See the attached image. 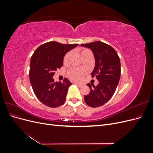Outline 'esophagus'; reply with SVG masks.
I'll return each instance as SVG.
<instances>
[{"instance_id": "1", "label": "esophagus", "mask_w": 153, "mask_h": 153, "mask_svg": "<svg viewBox=\"0 0 153 153\" xmlns=\"http://www.w3.org/2000/svg\"><path fill=\"white\" fill-rule=\"evenodd\" d=\"M74 84H76V85H78V87H82V86H83V84H80V83H78V82H74Z\"/></svg>"}]
</instances>
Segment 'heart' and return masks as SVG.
Returning <instances> with one entry per match:
<instances>
[{"instance_id": "1", "label": "heart", "mask_w": 153, "mask_h": 153, "mask_svg": "<svg viewBox=\"0 0 153 153\" xmlns=\"http://www.w3.org/2000/svg\"><path fill=\"white\" fill-rule=\"evenodd\" d=\"M91 52L88 49H83L81 51V55L82 56H84L86 54L91 53ZM71 55V52H68V53H66V55H64V59H63V62L64 64H68L69 59H70V57ZM85 73V71L83 70V69H77V68H71L69 69L68 71V75L69 77L71 78L73 80H80L81 78L83 77Z\"/></svg>"}]
</instances>
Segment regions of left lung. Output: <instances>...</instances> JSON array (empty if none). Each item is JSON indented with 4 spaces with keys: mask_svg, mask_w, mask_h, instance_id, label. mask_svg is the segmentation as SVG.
<instances>
[{
    "mask_svg": "<svg viewBox=\"0 0 153 153\" xmlns=\"http://www.w3.org/2000/svg\"><path fill=\"white\" fill-rule=\"evenodd\" d=\"M91 48L95 57V67L91 76H96L99 84L96 87L87 84L90 89L89 94L84 98L87 105L98 107L105 104L113 96L121 76V62L119 55L111 46L101 41L82 44Z\"/></svg>",
    "mask_w": 153,
    "mask_h": 153,
    "instance_id": "obj_1",
    "label": "left lung"
}]
</instances>
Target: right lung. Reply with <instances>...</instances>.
I'll use <instances>...</instances> for the list:
<instances>
[{
	"mask_svg": "<svg viewBox=\"0 0 153 153\" xmlns=\"http://www.w3.org/2000/svg\"><path fill=\"white\" fill-rule=\"evenodd\" d=\"M78 44H62L50 41L41 45L32 54L29 69L30 82L36 96L41 103L55 108L65 102L71 83L66 78L62 82H55L52 78L63 65V58Z\"/></svg>",
	"mask_w": 153,
	"mask_h": 153,
	"instance_id": "add662e5",
	"label": "right lung"
}]
</instances>
